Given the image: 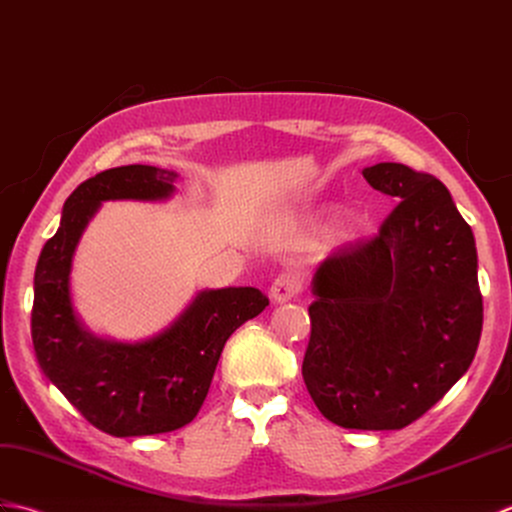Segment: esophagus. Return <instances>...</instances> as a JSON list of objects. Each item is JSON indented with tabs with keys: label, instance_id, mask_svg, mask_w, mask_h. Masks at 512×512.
I'll return each instance as SVG.
<instances>
[{
	"label": "esophagus",
	"instance_id": "1",
	"mask_svg": "<svg viewBox=\"0 0 512 512\" xmlns=\"http://www.w3.org/2000/svg\"><path fill=\"white\" fill-rule=\"evenodd\" d=\"M298 291H300L298 278H295L293 274H280L274 282H271L269 298L274 304H282V302L293 300L295 295H298Z\"/></svg>",
	"mask_w": 512,
	"mask_h": 512
}]
</instances>
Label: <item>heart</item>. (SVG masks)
I'll list each match as a JSON object with an SVG mask.
<instances>
[{"mask_svg": "<svg viewBox=\"0 0 512 512\" xmlns=\"http://www.w3.org/2000/svg\"><path fill=\"white\" fill-rule=\"evenodd\" d=\"M355 232H357V225H355V223H352V221H350V223H344V225H342V234H344L346 238H348V236H352V234H355Z\"/></svg>", "mask_w": 512, "mask_h": 512, "instance_id": "heart-1", "label": "heart"}]
</instances>
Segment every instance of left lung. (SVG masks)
<instances>
[{"mask_svg":"<svg viewBox=\"0 0 512 512\" xmlns=\"http://www.w3.org/2000/svg\"><path fill=\"white\" fill-rule=\"evenodd\" d=\"M361 175L399 206L377 238L344 245L315 271L302 377L331 423L403 429L451 390L478 350V249L434 175L394 162Z\"/></svg>","mask_w":512,"mask_h":512,"instance_id":"8db88e82","label":"left lung"}]
</instances>
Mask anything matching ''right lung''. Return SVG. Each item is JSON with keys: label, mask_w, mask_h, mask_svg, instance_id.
<instances>
[{"label": "right lung", "mask_w": 512, "mask_h": 512, "mask_svg": "<svg viewBox=\"0 0 512 512\" xmlns=\"http://www.w3.org/2000/svg\"><path fill=\"white\" fill-rule=\"evenodd\" d=\"M175 170L131 164L83 181L67 197L61 225L34 271L32 344L65 399L109 436H153L188 425L206 401L223 346L265 311L254 287L203 289L160 333L118 342L89 331L72 298L76 247L105 201H166Z\"/></svg>", "instance_id": "right-lung-1"}]
</instances>
